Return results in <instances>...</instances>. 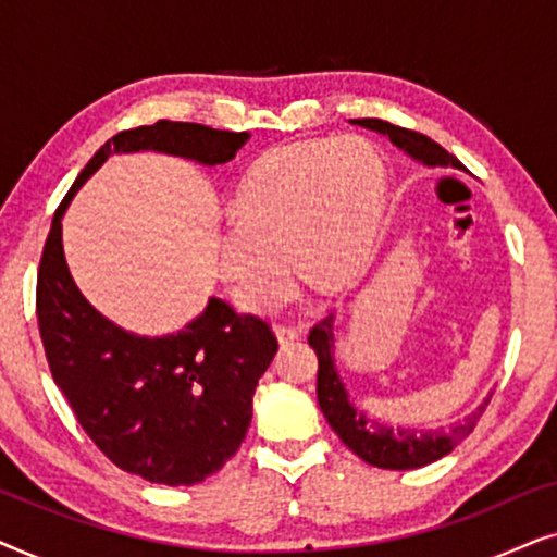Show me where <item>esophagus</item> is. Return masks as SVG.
Masks as SVG:
<instances>
[{
    "instance_id": "esophagus-1",
    "label": "esophagus",
    "mask_w": 557,
    "mask_h": 557,
    "mask_svg": "<svg viewBox=\"0 0 557 557\" xmlns=\"http://www.w3.org/2000/svg\"><path fill=\"white\" fill-rule=\"evenodd\" d=\"M301 332H304L301 326H294V324H276V337H278L281 345H284V342L299 339Z\"/></svg>"
}]
</instances>
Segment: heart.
Listing matches in <instances>:
<instances>
[{
  "label": "heart",
  "instance_id": "heart-1",
  "mask_svg": "<svg viewBox=\"0 0 557 557\" xmlns=\"http://www.w3.org/2000/svg\"><path fill=\"white\" fill-rule=\"evenodd\" d=\"M387 170L362 136L273 147L256 159L218 231V269L233 299L271 311L292 294L294 269L326 292L368 269L383 220Z\"/></svg>",
  "mask_w": 557,
  "mask_h": 557
}]
</instances>
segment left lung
Wrapping results in <instances>:
<instances>
[{"label": "left lung", "instance_id": "1", "mask_svg": "<svg viewBox=\"0 0 557 557\" xmlns=\"http://www.w3.org/2000/svg\"><path fill=\"white\" fill-rule=\"evenodd\" d=\"M352 124H360L372 132L387 134L395 147L406 149L410 157L421 159L429 166H461L459 159L436 144L421 132L413 128L395 126L391 121L383 119H355ZM309 345L314 347L319 357V372H317V400L319 408L334 433L345 441L349 451L360 456L362 461L372 463L380 469H418L425 463L441 459L448 451H454L456 444L474 431V425L482 413L490 406L486 398L474 413L463 418V421L454 423L451 429L438 431H416V429H393V425H380L372 418H364L362 410H357L349 403V395L342 385V380L334 370V317L326 314L322 322L311 326Z\"/></svg>", "mask_w": 557, "mask_h": 557}]
</instances>
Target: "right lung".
Here are the masks:
<instances>
[{"instance_id": "right-lung-1", "label": "right lung", "mask_w": 557, "mask_h": 557, "mask_svg": "<svg viewBox=\"0 0 557 557\" xmlns=\"http://www.w3.org/2000/svg\"><path fill=\"white\" fill-rule=\"evenodd\" d=\"M248 132L157 121L111 136L58 205L40 269L37 326L52 380L88 438L128 474L189 486L238 451L253 418V393L278 349L271 324L210 299L195 322L170 337H134L103 319L75 286L63 256L60 218L83 182L111 154L154 149L231 162Z\"/></svg>"}]
</instances>
